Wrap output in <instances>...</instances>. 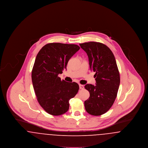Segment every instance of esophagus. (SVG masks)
I'll list each match as a JSON object with an SVG mask.
<instances>
[{"instance_id": "1", "label": "esophagus", "mask_w": 148, "mask_h": 148, "mask_svg": "<svg viewBox=\"0 0 148 148\" xmlns=\"http://www.w3.org/2000/svg\"><path fill=\"white\" fill-rule=\"evenodd\" d=\"M79 88L80 89H83L84 88V86L83 85L79 84Z\"/></svg>"}]
</instances>
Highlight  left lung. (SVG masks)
Here are the masks:
<instances>
[{
	"label": "left lung",
	"mask_w": 148,
	"mask_h": 148,
	"mask_svg": "<svg viewBox=\"0 0 148 148\" xmlns=\"http://www.w3.org/2000/svg\"><path fill=\"white\" fill-rule=\"evenodd\" d=\"M79 45L88 55L90 70L95 73L96 85H85L90 93L84 101L85 108L92 115H101L113 106L119 89L120 74L115 58L103 43L90 42Z\"/></svg>",
	"instance_id": "1"
}]
</instances>
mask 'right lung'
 Instances as JSON below:
<instances>
[{"mask_svg":"<svg viewBox=\"0 0 148 148\" xmlns=\"http://www.w3.org/2000/svg\"><path fill=\"white\" fill-rule=\"evenodd\" d=\"M80 47L59 42L45 45L38 53L32 71L35 95L44 110L52 115H60L69 108V101L77 94L79 85L62 80L59 74L66 69L68 61Z\"/></svg>","mask_w":148,"mask_h":148,"instance_id":"add662e5","label":"right lung"}]
</instances>
